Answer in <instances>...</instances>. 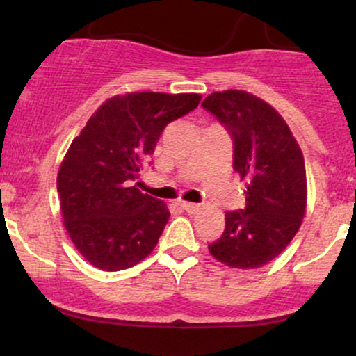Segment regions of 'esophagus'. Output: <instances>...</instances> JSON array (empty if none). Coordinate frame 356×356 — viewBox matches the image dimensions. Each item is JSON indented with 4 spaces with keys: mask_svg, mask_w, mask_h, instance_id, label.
<instances>
[{
    "mask_svg": "<svg viewBox=\"0 0 356 356\" xmlns=\"http://www.w3.org/2000/svg\"><path fill=\"white\" fill-rule=\"evenodd\" d=\"M181 204V207L184 211H187V212H195L199 209V204H194V202H186V201H182V202H179Z\"/></svg>",
    "mask_w": 356,
    "mask_h": 356,
    "instance_id": "obj_1",
    "label": "esophagus"
}]
</instances>
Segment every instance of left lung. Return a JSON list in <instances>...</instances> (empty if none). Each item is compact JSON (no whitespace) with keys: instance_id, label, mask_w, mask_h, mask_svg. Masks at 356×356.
Instances as JSON below:
<instances>
[{"instance_id":"obj_1","label":"left lung","mask_w":356,"mask_h":356,"mask_svg":"<svg viewBox=\"0 0 356 356\" xmlns=\"http://www.w3.org/2000/svg\"><path fill=\"white\" fill-rule=\"evenodd\" d=\"M202 107L229 130L232 165L246 184V207L226 212V227L209 252L229 268H261L284 251L303 222L308 201L303 152L277 110L252 93L214 92Z\"/></svg>"}]
</instances>
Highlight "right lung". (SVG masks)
Returning a JSON list of instances; mask_svg holds the SVG:
<instances>
[{
    "instance_id": "1",
    "label": "right lung",
    "mask_w": 356,
    "mask_h": 356,
    "mask_svg": "<svg viewBox=\"0 0 356 356\" xmlns=\"http://www.w3.org/2000/svg\"><path fill=\"white\" fill-rule=\"evenodd\" d=\"M199 93L130 92L107 99L72 140L56 189L63 226L92 266L120 271L154 251L170 212L132 181L169 122L199 105Z\"/></svg>"
}]
</instances>
